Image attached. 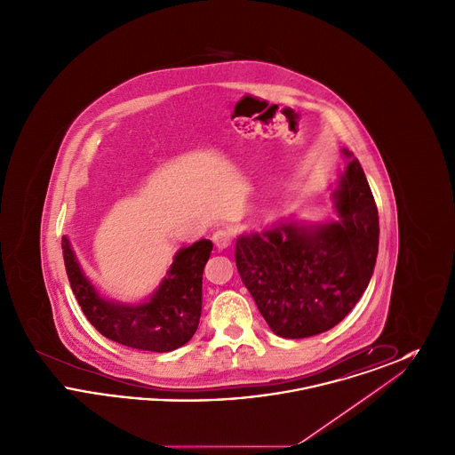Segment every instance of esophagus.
I'll return each mask as SVG.
<instances>
[{
    "label": "esophagus",
    "instance_id": "obj_1",
    "mask_svg": "<svg viewBox=\"0 0 455 455\" xmlns=\"http://www.w3.org/2000/svg\"><path fill=\"white\" fill-rule=\"evenodd\" d=\"M234 240V234L228 228H218L217 232L213 234V242L218 249H225L232 243Z\"/></svg>",
    "mask_w": 455,
    "mask_h": 455
}]
</instances>
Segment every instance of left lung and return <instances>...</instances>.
<instances>
[{"label": "left lung", "instance_id": "1", "mask_svg": "<svg viewBox=\"0 0 455 455\" xmlns=\"http://www.w3.org/2000/svg\"><path fill=\"white\" fill-rule=\"evenodd\" d=\"M332 193L339 220L282 221L235 243L238 275L276 336L302 339L339 324L360 300L379 252V212L353 153Z\"/></svg>", "mask_w": 455, "mask_h": 455}]
</instances>
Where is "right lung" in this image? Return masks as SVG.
I'll return each instance as SVG.
<instances>
[{"label": "right lung", "instance_id": "right-lung-1", "mask_svg": "<svg viewBox=\"0 0 455 455\" xmlns=\"http://www.w3.org/2000/svg\"><path fill=\"white\" fill-rule=\"evenodd\" d=\"M66 275L85 317L102 336L124 347L165 353L186 345L201 317L203 271L213 243L201 238L180 249L167 276L145 302L119 303L104 299L90 283L68 237L61 240Z\"/></svg>", "mask_w": 455, "mask_h": 455}]
</instances>
